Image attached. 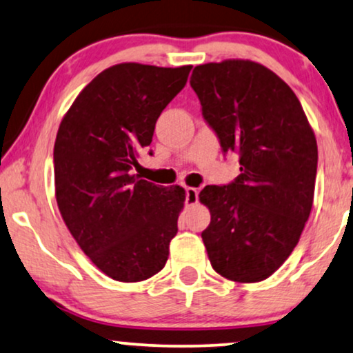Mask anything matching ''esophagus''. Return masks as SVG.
<instances>
[{"instance_id": "obj_1", "label": "esophagus", "mask_w": 353, "mask_h": 353, "mask_svg": "<svg viewBox=\"0 0 353 353\" xmlns=\"http://www.w3.org/2000/svg\"><path fill=\"white\" fill-rule=\"evenodd\" d=\"M199 202V190L194 189V187H187L185 189V205L187 207H192Z\"/></svg>"}]
</instances>
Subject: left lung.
<instances>
[{
  "mask_svg": "<svg viewBox=\"0 0 353 353\" xmlns=\"http://www.w3.org/2000/svg\"><path fill=\"white\" fill-rule=\"evenodd\" d=\"M190 86L223 153L239 154V176L199 195L212 215L202 233L210 264L233 282H261L287 261L310 218L314 132L292 88L256 61L199 65Z\"/></svg>",
  "mask_w": 353,
  "mask_h": 353,
  "instance_id": "obj_1",
  "label": "left lung"
}]
</instances>
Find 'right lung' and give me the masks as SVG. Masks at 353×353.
Returning <instances> with one entry per match:
<instances>
[{
    "label": "right lung",
    "instance_id": "1",
    "mask_svg": "<svg viewBox=\"0 0 353 353\" xmlns=\"http://www.w3.org/2000/svg\"><path fill=\"white\" fill-rule=\"evenodd\" d=\"M192 66L120 63L79 92L58 128V210L83 252L117 282H141L166 264L185 190L132 174L156 120ZM150 154H153L150 151Z\"/></svg>",
    "mask_w": 353,
    "mask_h": 353
}]
</instances>
